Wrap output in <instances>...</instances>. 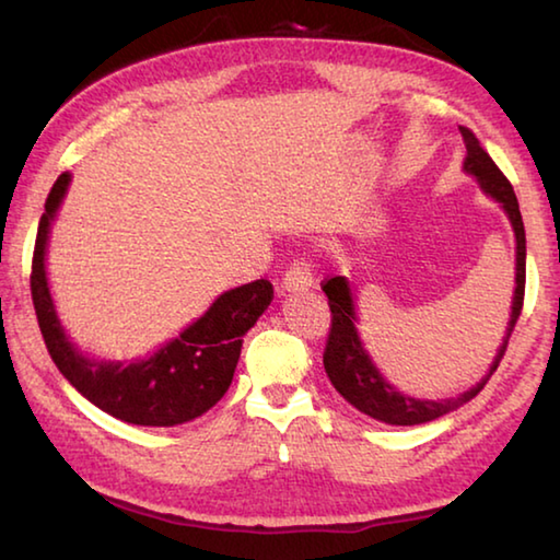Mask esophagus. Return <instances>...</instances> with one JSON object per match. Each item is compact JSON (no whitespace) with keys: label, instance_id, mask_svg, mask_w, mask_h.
Instances as JSON below:
<instances>
[{"label":"esophagus","instance_id":"1","mask_svg":"<svg viewBox=\"0 0 560 560\" xmlns=\"http://www.w3.org/2000/svg\"><path fill=\"white\" fill-rule=\"evenodd\" d=\"M311 283H314V279H311L308 264L306 261H293L289 271L283 273V279L279 283V291L281 293H299V291L311 289Z\"/></svg>","mask_w":560,"mask_h":560}]
</instances>
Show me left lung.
<instances>
[{
	"label": "left lung",
	"mask_w": 560,
	"mask_h": 560,
	"mask_svg": "<svg viewBox=\"0 0 560 560\" xmlns=\"http://www.w3.org/2000/svg\"><path fill=\"white\" fill-rule=\"evenodd\" d=\"M464 148H467V158H464L462 170L467 175L477 179L479 187L485 189L491 200L499 202L501 210L509 217L511 230L516 236V287L514 299H511V314L506 324V334L501 346L497 350L494 360H491L487 375L481 377L477 385H471L469 390L459 393L457 397H444V400H424V397H412L407 393H400L397 387L387 381L381 373V368L375 365V360L368 353V348L360 338L358 330V308H355V293L350 287L348 277H334L324 283V291L328 296L330 314V336L324 353V368L330 385L343 395V400L350 402L368 417H373L377 422L385 424H400V428H410V424H424L438 420V417L457 410L464 402H469L471 397H477L489 377L497 373L501 358L506 353L509 338L514 334V326L521 316V306H524V283H526V232L524 220L518 212V200L514 195L504 173L494 165V160L489 158L485 148L479 145V140L474 138L469 128L459 126Z\"/></svg>",
	"instance_id": "left-lung-1"
}]
</instances>
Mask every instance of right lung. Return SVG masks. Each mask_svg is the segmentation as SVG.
<instances>
[{"mask_svg":"<svg viewBox=\"0 0 560 560\" xmlns=\"http://www.w3.org/2000/svg\"><path fill=\"white\" fill-rule=\"evenodd\" d=\"M69 185L71 173H63L46 197L32 261L36 318L56 368L89 402L128 424L175 428L205 415L230 390L246 330L257 324L273 299L271 283L257 279L220 293L200 318L145 358L108 360L83 353L56 314L46 273L51 224Z\"/></svg>","mask_w":560,"mask_h":560,"instance_id":"obj_1","label":"right lung"}]
</instances>
